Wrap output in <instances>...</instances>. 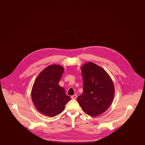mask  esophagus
<instances>
[{"instance_id":"34e87169","label":"esophagus","mask_w":145,"mask_h":145,"mask_svg":"<svg viewBox=\"0 0 145 145\" xmlns=\"http://www.w3.org/2000/svg\"><path fill=\"white\" fill-rule=\"evenodd\" d=\"M76 97H77V96H76V95H73V96H71V98L72 99H76Z\"/></svg>"}]
</instances>
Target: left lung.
Here are the masks:
<instances>
[{"mask_svg":"<svg viewBox=\"0 0 145 145\" xmlns=\"http://www.w3.org/2000/svg\"><path fill=\"white\" fill-rule=\"evenodd\" d=\"M83 79V94L76 99L85 113L97 116L106 110L112 103L115 88L110 76L92 62L81 67Z\"/></svg>","mask_w":145,"mask_h":145,"instance_id":"1","label":"left lung"}]
</instances>
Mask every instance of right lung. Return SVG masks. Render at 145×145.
I'll use <instances>...</instances> for the list:
<instances>
[{
  "mask_svg": "<svg viewBox=\"0 0 145 145\" xmlns=\"http://www.w3.org/2000/svg\"><path fill=\"white\" fill-rule=\"evenodd\" d=\"M63 71L62 66L49 65L37 76L32 88L31 99L35 106L48 117H54L62 112L71 100L59 85Z\"/></svg>",
  "mask_w": 145,
  "mask_h": 145,
  "instance_id": "1",
  "label": "right lung"
}]
</instances>
